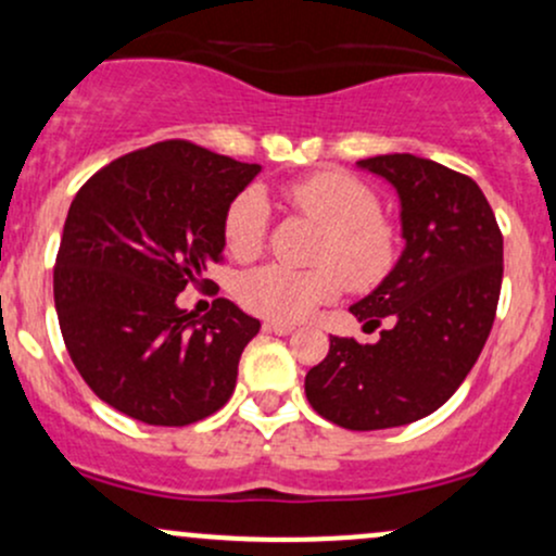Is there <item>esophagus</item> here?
<instances>
[{"label": "esophagus", "mask_w": 556, "mask_h": 556, "mask_svg": "<svg viewBox=\"0 0 556 556\" xmlns=\"http://www.w3.org/2000/svg\"><path fill=\"white\" fill-rule=\"evenodd\" d=\"M294 324H286V320H267L265 324V331L278 333V337H289V333H294Z\"/></svg>", "instance_id": "1"}]
</instances>
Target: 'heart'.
Here are the masks:
<instances>
[{
  "label": "heart",
  "instance_id": "heart-1",
  "mask_svg": "<svg viewBox=\"0 0 556 556\" xmlns=\"http://www.w3.org/2000/svg\"><path fill=\"white\" fill-rule=\"evenodd\" d=\"M286 199L326 230L315 270L262 265L238 280V300L273 320H304L337 300L344 280L357 291L374 289L397 260V236L381 219L379 195L344 172H318L286 188ZM267 204L247 190L225 214V249L236 260H254L265 247Z\"/></svg>",
  "mask_w": 556,
  "mask_h": 556
}]
</instances>
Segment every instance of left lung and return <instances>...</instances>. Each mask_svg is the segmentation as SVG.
Returning a JSON list of instances; mask_svg holds the SVG:
<instances>
[{"mask_svg":"<svg viewBox=\"0 0 556 556\" xmlns=\"http://www.w3.org/2000/svg\"><path fill=\"white\" fill-rule=\"evenodd\" d=\"M357 166L395 188L405 247L395 267L350 313L390 318L376 344L331 337L304 376L309 405L355 432L403 427L438 410L467 379L493 328L504 238L471 177L432 159L387 153Z\"/></svg>","mask_w":556,"mask_h":556,"instance_id":"8db88e82","label":"left lung"}]
</instances>
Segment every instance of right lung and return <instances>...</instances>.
<instances>
[{"label": "right lung", "mask_w": 556, "mask_h": 556, "mask_svg": "<svg viewBox=\"0 0 556 556\" xmlns=\"http://www.w3.org/2000/svg\"><path fill=\"white\" fill-rule=\"evenodd\" d=\"M260 169L166 140L111 161L71 201L55 309L76 371L111 408L185 427L230 400L260 320L225 296L195 318L177 296L219 262L225 214Z\"/></svg>", "instance_id": "right-lung-1"}]
</instances>
